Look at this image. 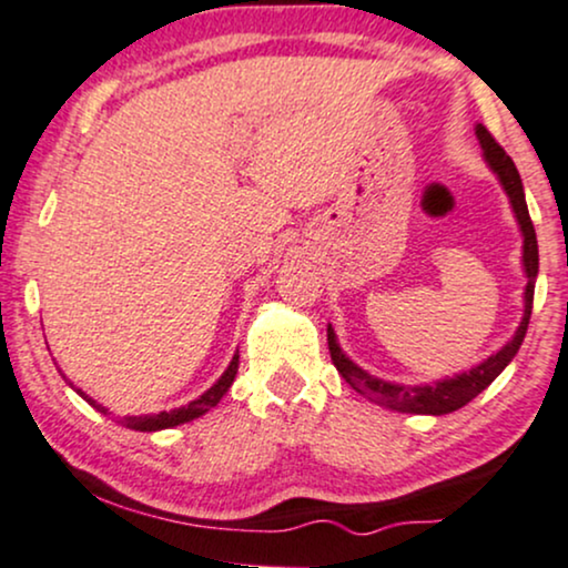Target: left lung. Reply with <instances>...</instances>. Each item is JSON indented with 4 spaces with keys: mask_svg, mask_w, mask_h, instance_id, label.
Returning <instances> with one entry per match:
<instances>
[{
    "mask_svg": "<svg viewBox=\"0 0 568 568\" xmlns=\"http://www.w3.org/2000/svg\"><path fill=\"white\" fill-rule=\"evenodd\" d=\"M478 140H481V149L486 162H489L491 170L497 172L499 180H503L505 191H508L513 210H516L518 223H521L524 231V265H526V276H529V284H526V311H524V322L518 326L516 337L505 345L503 351H497L495 356L486 358L484 364H478L476 369L465 372V375L444 379V383L436 385H393L385 383V379L372 377L369 372H364L362 366H356L339 351L337 339H335V329H326V339H329V356L332 364L337 366L339 375L345 377V383L351 385L353 390L362 393L364 398L375 402L379 406H388V409L396 412H409V415H449V412L459 409L473 398L478 396L484 388H489L495 383V377L513 362L518 348H521L524 337H526V326H529L531 318V305H535V278L539 271V252H537V233H535V223L529 217V206H526L524 199V185H521V175H518L516 164L513 159L505 153L503 145L497 143L495 135L486 130L484 124H478L476 130Z\"/></svg>",
    "mask_w": 568,
    "mask_h": 568,
    "instance_id": "1",
    "label": "left lung"
}]
</instances>
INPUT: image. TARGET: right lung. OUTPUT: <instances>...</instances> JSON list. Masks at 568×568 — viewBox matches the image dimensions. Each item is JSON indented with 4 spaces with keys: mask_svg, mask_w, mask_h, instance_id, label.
I'll list each match as a JSON object with an SVG mask.
<instances>
[{
    "mask_svg": "<svg viewBox=\"0 0 568 568\" xmlns=\"http://www.w3.org/2000/svg\"><path fill=\"white\" fill-rule=\"evenodd\" d=\"M239 372V356H233V362L229 369H225V375L217 379L215 385H212L210 390L204 393V396H199L196 402H191L189 406H180V409H172V412H159V415H145V417H124L122 425L130 430H143V433H151V430H164V428H175V425H183V423H191L193 417H202L204 412H210L212 406H217L220 398L229 393V388L233 385V377H236ZM82 393V390H79ZM84 396V393H82ZM87 402L95 406L98 412H103V415H109V409L105 406H100L92 402L90 396H84Z\"/></svg>",
    "mask_w": 568,
    "mask_h": 568,
    "instance_id": "add662e5",
    "label": "right lung"
}]
</instances>
